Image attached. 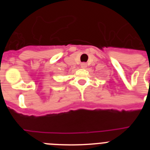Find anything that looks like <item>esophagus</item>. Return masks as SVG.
I'll return each mask as SVG.
<instances>
[{
	"label": "esophagus",
	"instance_id": "34e87169",
	"mask_svg": "<svg viewBox=\"0 0 150 150\" xmlns=\"http://www.w3.org/2000/svg\"><path fill=\"white\" fill-rule=\"evenodd\" d=\"M80 66H81L82 68H86L87 64L86 63H82L81 64H80Z\"/></svg>",
	"mask_w": 150,
	"mask_h": 150
}]
</instances>
